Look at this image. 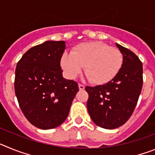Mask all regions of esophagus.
I'll use <instances>...</instances> for the list:
<instances>
[{"label":"esophagus","mask_w":155,"mask_h":155,"mask_svg":"<svg viewBox=\"0 0 155 155\" xmlns=\"http://www.w3.org/2000/svg\"><path fill=\"white\" fill-rule=\"evenodd\" d=\"M78 87H79V89L80 90H84V85H83V84H78Z\"/></svg>","instance_id":"esophagus-1"}]
</instances>
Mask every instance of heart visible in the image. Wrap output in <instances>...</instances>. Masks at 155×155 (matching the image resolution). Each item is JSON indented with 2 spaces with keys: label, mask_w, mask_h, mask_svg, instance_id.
Segmentation results:
<instances>
[{
  "label": "heart",
  "mask_w": 155,
  "mask_h": 155,
  "mask_svg": "<svg viewBox=\"0 0 155 155\" xmlns=\"http://www.w3.org/2000/svg\"><path fill=\"white\" fill-rule=\"evenodd\" d=\"M121 52L102 42L81 43L71 53H64L61 65L68 78L74 79L84 72L88 80L95 84H104L113 80L123 65Z\"/></svg>",
  "instance_id": "1"
}]
</instances>
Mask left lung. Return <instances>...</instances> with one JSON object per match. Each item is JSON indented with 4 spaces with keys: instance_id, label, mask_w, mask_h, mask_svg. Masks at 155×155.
Instances as JSON below:
<instances>
[{
    "instance_id": "1",
    "label": "left lung",
    "mask_w": 155,
    "mask_h": 155,
    "mask_svg": "<svg viewBox=\"0 0 155 155\" xmlns=\"http://www.w3.org/2000/svg\"><path fill=\"white\" fill-rule=\"evenodd\" d=\"M124 62L118 74L103 85L86 86L87 108L98 127L116 129L124 125L134 113L143 86V65L137 56L116 43Z\"/></svg>"
}]
</instances>
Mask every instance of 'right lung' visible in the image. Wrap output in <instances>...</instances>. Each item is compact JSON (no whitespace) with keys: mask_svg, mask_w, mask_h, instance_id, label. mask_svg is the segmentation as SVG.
I'll return each mask as SVG.
<instances>
[{"mask_svg":"<svg viewBox=\"0 0 155 155\" xmlns=\"http://www.w3.org/2000/svg\"><path fill=\"white\" fill-rule=\"evenodd\" d=\"M64 41H46L31 47L18 62L15 91L25 118L35 127L50 130L69 114L78 84L63 78L61 59Z\"/></svg>","mask_w":155,"mask_h":155,"instance_id":"add662e5","label":"right lung"}]
</instances>
